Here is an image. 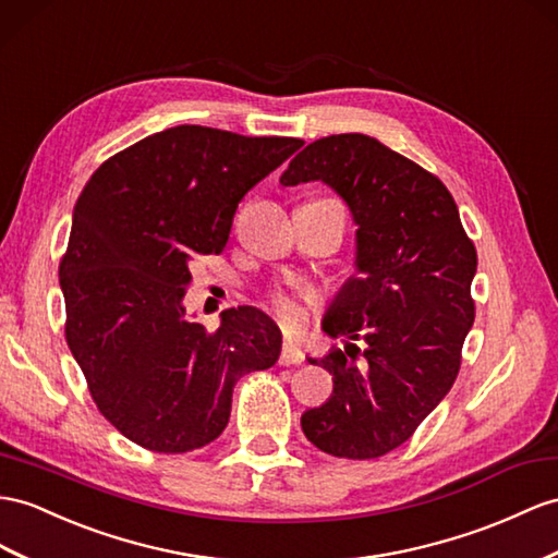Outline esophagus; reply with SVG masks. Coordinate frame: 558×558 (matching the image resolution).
Masks as SVG:
<instances>
[{"instance_id": "1", "label": "esophagus", "mask_w": 558, "mask_h": 558, "mask_svg": "<svg viewBox=\"0 0 558 558\" xmlns=\"http://www.w3.org/2000/svg\"><path fill=\"white\" fill-rule=\"evenodd\" d=\"M280 363H282V365H299V363H304V353H302V349H299L296 341L284 339L282 351H280Z\"/></svg>"}]
</instances>
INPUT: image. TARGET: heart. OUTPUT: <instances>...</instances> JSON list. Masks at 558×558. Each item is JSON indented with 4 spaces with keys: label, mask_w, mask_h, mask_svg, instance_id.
<instances>
[{
    "label": "heart",
    "mask_w": 558,
    "mask_h": 558,
    "mask_svg": "<svg viewBox=\"0 0 558 558\" xmlns=\"http://www.w3.org/2000/svg\"><path fill=\"white\" fill-rule=\"evenodd\" d=\"M274 306L278 311V316L282 318V323H288L290 327H299L304 325L306 320V311L302 308V304L296 299L288 296V294H276L274 296Z\"/></svg>",
    "instance_id": "1"
}]
</instances>
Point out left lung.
<instances>
[{"label": "left lung", "mask_w": 558, "mask_h": 558, "mask_svg": "<svg viewBox=\"0 0 558 558\" xmlns=\"http://www.w3.org/2000/svg\"><path fill=\"white\" fill-rule=\"evenodd\" d=\"M308 181L344 197L359 226V276L337 294L323 330L367 347L308 359L332 375L335 391L304 412L302 428L327 454L375 460L403 446L452 389L476 316V247L442 181L373 136L308 143L280 183Z\"/></svg>", "instance_id": "obj_1"}]
</instances>
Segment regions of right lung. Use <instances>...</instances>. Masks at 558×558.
<instances>
[{
  "instance_id": "obj_1",
  "label": "right lung",
  "mask_w": 558,
  "mask_h": 558,
  "mask_svg": "<svg viewBox=\"0 0 558 558\" xmlns=\"http://www.w3.org/2000/svg\"><path fill=\"white\" fill-rule=\"evenodd\" d=\"M304 146L181 124L98 167L59 266L65 339L101 415L136 446L191 452L231 417L235 381L278 361L276 323L252 306L219 330L185 320L191 262L221 254L238 203Z\"/></svg>"
}]
</instances>
